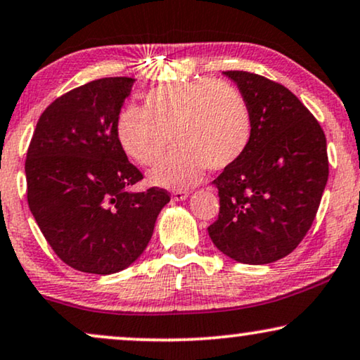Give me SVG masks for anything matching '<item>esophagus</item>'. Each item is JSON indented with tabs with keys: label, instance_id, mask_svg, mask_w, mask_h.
Wrapping results in <instances>:
<instances>
[{
	"label": "esophagus",
	"instance_id": "esophagus-1",
	"mask_svg": "<svg viewBox=\"0 0 360 360\" xmlns=\"http://www.w3.org/2000/svg\"><path fill=\"white\" fill-rule=\"evenodd\" d=\"M188 195H189L188 191H174V193H172V199L184 200V199H188Z\"/></svg>",
	"mask_w": 360,
	"mask_h": 360
}]
</instances>
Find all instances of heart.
<instances>
[{
  "label": "heart",
  "mask_w": 360,
  "mask_h": 360,
  "mask_svg": "<svg viewBox=\"0 0 360 360\" xmlns=\"http://www.w3.org/2000/svg\"><path fill=\"white\" fill-rule=\"evenodd\" d=\"M146 107L130 105L117 120V136L128 156L151 166L172 143L177 146L150 171V181L169 189L198 183L205 169L222 171L245 155L253 115L240 90L212 77L158 85Z\"/></svg>",
  "instance_id": "1"
}]
</instances>
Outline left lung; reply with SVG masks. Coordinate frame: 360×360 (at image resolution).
Returning a JSON list of instances; mask_svg holds the SVG:
<instances>
[{
  "instance_id": "1",
  "label": "left lung",
  "mask_w": 360,
  "mask_h": 360,
  "mask_svg": "<svg viewBox=\"0 0 360 360\" xmlns=\"http://www.w3.org/2000/svg\"><path fill=\"white\" fill-rule=\"evenodd\" d=\"M224 75L250 103L253 136L214 179L220 209L209 237L232 260L266 265L293 252L313 224L329 176L326 136L281 84L243 70Z\"/></svg>"
}]
</instances>
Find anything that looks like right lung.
I'll list each match as a JSON object with an SVG mask.
<instances>
[{
  "label": "right lung",
  "instance_id": "right-lung-1",
  "mask_svg": "<svg viewBox=\"0 0 360 360\" xmlns=\"http://www.w3.org/2000/svg\"><path fill=\"white\" fill-rule=\"evenodd\" d=\"M131 77H105L56 98L42 112L26 155L27 204L65 265L110 275L145 252L167 191L131 193L143 179L117 136Z\"/></svg>",
  "mask_w": 360,
  "mask_h": 360
}]
</instances>
